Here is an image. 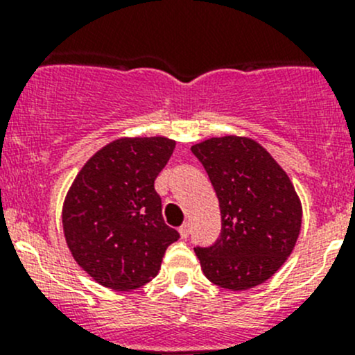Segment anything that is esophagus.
Returning a JSON list of instances; mask_svg holds the SVG:
<instances>
[{
  "label": "esophagus",
  "instance_id": "1",
  "mask_svg": "<svg viewBox=\"0 0 355 355\" xmlns=\"http://www.w3.org/2000/svg\"><path fill=\"white\" fill-rule=\"evenodd\" d=\"M178 232H180L182 239H187L189 235H191V223H184L180 228H178Z\"/></svg>",
  "mask_w": 355,
  "mask_h": 355
}]
</instances>
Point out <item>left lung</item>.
I'll list each match as a JSON object with an SVG mask.
<instances>
[{"instance_id": "left-lung-1", "label": "left lung", "mask_w": 355, "mask_h": 355, "mask_svg": "<svg viewBox=\"0 0 355 355\" xmlns=\"http://www.w3.org/2000/svg\"><path fill=\"white\" fill-rule=\"evenodd\" d=\"M221 211L220 237L196 247L204 275L218 287L247 290L273 277L293 250L302 221L295 189L280 164L245 137L192 146Z\"/></svg>"}]
</instances>
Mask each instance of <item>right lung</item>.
Masks as SVG:
<instances>
[{
    "label": "right lung",
    "mask_w": 355,
    "mask_h": 355,
    "mask_svg": "<svg viewBox=\"0 0 355 355\" xmlns=\"http://www.w3.org/2000/svg\"><path fill=\"white\" fill-rule=\"evenodd\" d=\"M173 149L175 141L164 137L118 139L78 171L63 206V230L73 259L98 284L142 287L180 239L164 223L155 191Z\"/></svg>",
    "instance_id": "right-lung-1"
}]
</instances>
